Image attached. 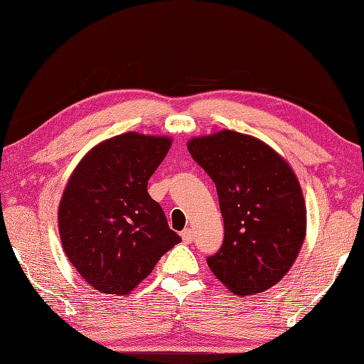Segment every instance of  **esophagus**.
<instances>
[{"mask_svg":"<svg viewBox=\"0 0 364 364\" xmlns=\"http://www.w3.org/2000/svg\"><path fill=\"white\" fill-rule=\"evenodd\" d=\"M181 239H183V242L184 243H191L193 242V239H194V234H193V229H184L183 232H181Z\"/></svg>","mask_w":364,"mask_h":364,"instance_id":"34e87169","label":"esophagus"}]
</instances>
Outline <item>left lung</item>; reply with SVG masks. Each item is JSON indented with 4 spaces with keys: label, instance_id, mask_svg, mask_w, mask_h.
Masks as SVG:
<instances>
[{
    "label": "left lung",
    "instance_id": "left-lung-1",
    "mask_svg": "<svg viewBox=\"0 0 364 364\" xmlns=\"http://www.w3.org/2000/svg\"><path fill=\"white\" fill-rule=\"evenodd\" d=\"M216 184L224 242L207 262L230 293L247 297L277 285L306 240L307 210L291 165L256 136L224 129L188 141Z\"/></svg>",
    "mask_w": 364,
    "mask_h": 364
}]
</instances>
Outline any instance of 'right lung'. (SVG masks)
<instances>
[{"instance_id":"add662e5","label":"right lung","mask_w":364,"mask_h":364,"mask_svg":"<svg viewBox=\"0 0 364 364\" xmlns=\"http://www.w3.org/2000/svg\"><path fill=\"white\" fill-rule=\"evenodd\" d=\"M170 146L171 136L125 132L95 144L70 175L58 234L73 267L97 291L129 294L181 242L148 194Z\"/></svg>"}]
</instances>
